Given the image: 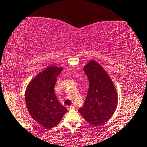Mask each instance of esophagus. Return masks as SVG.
<instances>
[{"label":"esophagus","mask_w":147,"mask_h":147,"mask_svg":"<svg viewBox=\"0 0 147 147\" xmlns=\"http://www.w3.org/2000/svg\"><path fill=\"white\" fill-rule=\"evenodd\" d=\"M75 109V106H74V105H72V106L68 107V109H69V110H71V109Z\"/></svg>","instance_id":"34e87169"}]
</instances>
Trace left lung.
I'll use <instances>...</instances> for the list:
<instances>
[{"label":"left lung","instance_id":"8db88e82","mask_svg":"<svg viewBox=\"0 0 147 147\" xmlns=\"http://www.w3.org/2000/svg\"><path fill=\"white\" fill-rule=\"evenodd\" d=\"M84 71L89 80L87 96L78 113L95 127L109 121L118 105V94L113 80L98 63L91 60Z\"/></svg>","mask_w":147,"mask_h":147}]
</instances>
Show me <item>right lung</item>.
Wrapping results in <instances>:
<instances>
[{
  "label": "right lung",
  "instance_id": "add662e5",
  "mask_svg": "<svg viewBox=\"0 0 147 147\" xmlns=\"http://www.w3.org/2000/svg\"><path fill=\"white\" fill-rule=\"evenodd\" d=\"M63 68L49 66L30 80L25 91V102L30 115L45 129L57 125L67 109L57 100L55 92L57 76Z\"/></svg>",
  "mask_w": 147,
  "mask_h": 147
}]
</instances>
